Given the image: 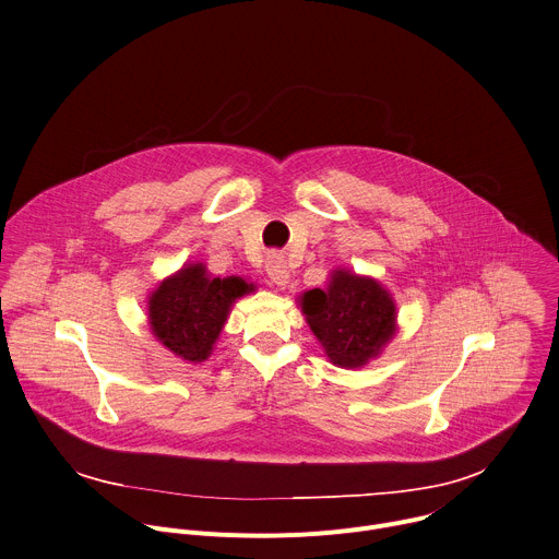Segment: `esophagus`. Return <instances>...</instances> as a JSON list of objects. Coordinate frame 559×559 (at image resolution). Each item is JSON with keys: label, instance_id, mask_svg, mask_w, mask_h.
<instances>
[{"label": "esophagus", "instance_id": "esophagus-1", "mask_svg": "<svg viewBox=\"0 0 559 559\" xmlns=\"http://www.w3.org/2000/svg\"><path fill=\"white\" fill-rule=\"evenodd\" d=\"M265 272H267V276L272 278V283H274V285H278V287H287V285H289L292 272H289V267H287V263H285V259H283V257L272 254V257L267 259Z\"/></svg>", "mask_w": 559, "mask_h": 559}]
</instances>
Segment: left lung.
Wrapping results in <instances>:
<instances>
[{"instance_id": "obj_1", "label": "left lung", "mask_w": 559, "mask_h": 559, "mask_svg": "<svg viewBox=\"0 0 559 559\" xmlns=\"http://www.w3.org/2000/svg\"><path fill=\"white\" fill-rule=\"evenodd\" d=\"M300 311L337 368L355 370L381 357L399 331L396 302L377 278L337 267L324 289L298 296Z\"/></svg>"}]
</instances>
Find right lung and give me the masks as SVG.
Here are the masks:
<instances>
[{
    "mask_svg": "<svg viewBox=\"0 0 559 559\" xmlns=\"http://www.w3.org/2000/svg\"><path fill=\"white\" fill-rule=\"evenodd\" d=\"M254 292L241 276H213L204 263L187 261L147 294V324L156 342L187 364L211 357L233 305Z\"/></svg>",
    "mask_w": 559,
    "mask_h": 559,
    "instance_id": "1",
    "label": "right lung"
}]
</instances>
